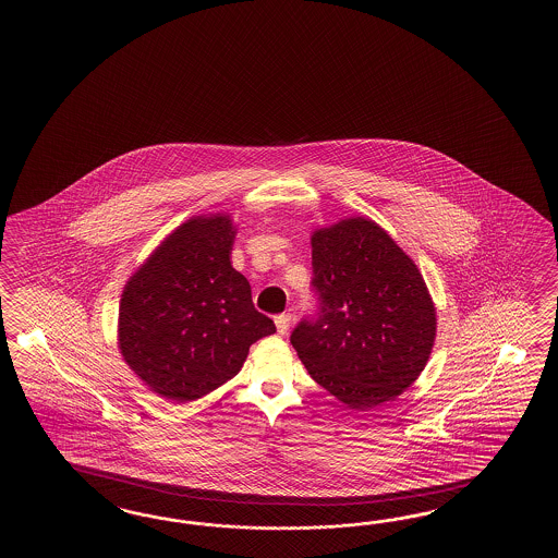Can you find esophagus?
I'll return each mask as SVG.
<instances>
[{"instance_id":"obj_1","label":"esophagus","mask_w":558,"mask_h":558,"mask_svg":"<svg viewBox=\"0 0 558 558\" xmlns=\"http://www.w3.org/2000/svg\"><path fill=\"white\" fill-rule=\"evenodd\" d=\"M275 325H277V331L284 335L287 329H289V325H291V313H281V315H277V317H275Z\"/></svg>"}]
</instances>
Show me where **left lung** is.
Instances as JSON below:
<instances>
[{
    "mask_svg": "<svg viewBox=\"0 0 558 558\" xmlns=\"http://www.w3.org/2000/svg\"><path fill=\"white\" fill-rule=\"evenodd\" d=\"M317 307L291 344L308 375L351 409H373L411 387L427 365L437 319L427 284L377 223L347 219L313 238Z\"/></svg>",
    "mask_w": 558,
    "mask_h": 558,
    "instance_id": "left-lung-1",
    "label": "left lung"
}]
</instances>
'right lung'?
Returning a JSON list of instances; mask_svg holds the SVG:
<instances>
[{
  "label": "right lung",
  "mask_w": 558,
  "mask_h": 558,
  "mask_svg": "<svg viewBox=\"0 0 558 558\" xmlns=\"http://www.w3.org/2000/svg\"><path fill=\"white\" fill-rule=\"evenodd\" d=\"M233 227L223 215L175 229L121 295L119 349L151 391L195 401L233 379L251 344L275 332L253 307L251 284L229 262Z\"/></svg>",
  "instance_id": "obj_1"
}]
</instances>
